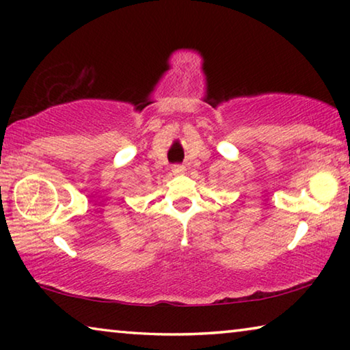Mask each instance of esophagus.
<instances>
[{
    "mask_svg": "<svg viewBox=\"0 0 350 350\" xmlns=\"http://www.w3.org/2000/svg\"><path fill=\"white\" fill-rule=\"evenodd\" d=\"M183 171H185V167H182V165H174V167H173L174 174H182Z\"/></svg>",
    "mask_w": 350,
    "mask_h": 350,
    "instance_id": "obj_1",
    "label": "esophagus"
}]
</instances>
